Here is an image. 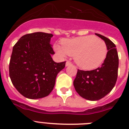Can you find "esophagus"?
I'll return each mask as SVG.
<instances>
[{
  "instance_id": "1",
  "label": "esophagus",
  "mask_w": 129,
  "mask_h": 129,
  "mask_svg": "<svg viewBox=\"0 0 129 129\" xmlns=\"http://www.w3.org/2000/svg\"><path fill=\"white\" fill-rule=\"evenodd\" d=\"M72 62H70V61H67V62H66V67L72 65Z\"/></svg>"
}]
</instances>
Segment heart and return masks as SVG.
Instances as JSON below:
<instances>
[{
  "label": "heart",
  "instance_id": "b5f03b06",
  "mask_svg": "<svg viewBox=\"0 0 129 129\" xmlns=\"http://www.w3.org/2000/svg\"><path fill=\"white\" fill-rule=\"evenodd\" d=\"M62 46H55V50L62 57L67 54L74 56L77 66L85 70L100 67L107 55V47L103 40L86 35L62 41Z\"/></svg>",
  "mask_w": 129,
  "mask_h": 129
}]
</instances>
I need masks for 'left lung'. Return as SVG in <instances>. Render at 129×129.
Wrapping results in <instances>:
<instances>
[{
	"label": "left lung",
	"mask_w": 129,
	"mask_h": 129,
	"mask_svg": "<svg viewBox=\"0 0 129 129\" xmlns=\"http://www.w3.org/2000/svg\"><path fill=\"white\" fill-rule=\"evenodd\" d=\"M102 39L107 47V55L99 68L90 71L77 70L74 81L76 92L81 97L90 101L103 98L112 90L118 78L119 57L116 45L109 39L95 34Z\"/></svg>",
	"instance_id": "8db88e82"
}]
</instances>
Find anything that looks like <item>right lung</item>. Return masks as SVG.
I'll list each match as a JSON object with an SVG mask.
<instances>
[{
    "label": "right lung",
    "instance_id": "add662e5",
    "mask_svg": "<svg viewBox=\"0 0 129 129\" xmlns=\"http://www.w3.org/2000/svg\"><path fill=\"white\" fill-rule=\"evenodd\" d=\"M51 34L35 32L23 35L13 48L9 72L13 86L28 99L43 98L50 94L66 61L55 62Z\"/></svg>",
    "mask_w": 129,
    "mask_h": 129
}]
</instances>
